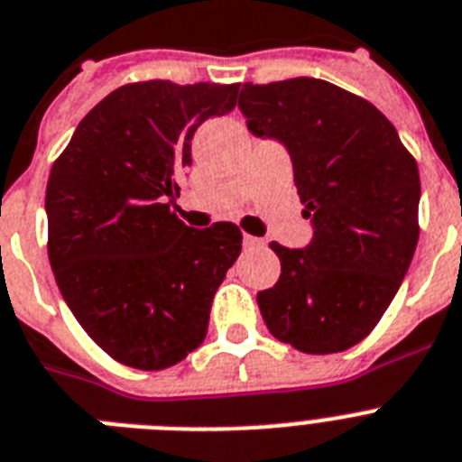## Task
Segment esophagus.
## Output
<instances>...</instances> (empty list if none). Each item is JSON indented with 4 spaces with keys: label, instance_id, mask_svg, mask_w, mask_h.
<instances>
[{
    "label": "esophagus",
    "instance_id": "1",
    "mask_svg": "<svg viewBox=\"0 0 462 462\" xmlns=\"http://www.w3.org/2000/svg\"><path fill=\"white\" fill-rule=\"evenodd\" d=\"M243 245H245L247 250H252V247H263V240L254 238V236H250V234H245V236H243Z\"/></svg>",
    "mask_w": 462,
    "mask_h": 462
}]
</instances>
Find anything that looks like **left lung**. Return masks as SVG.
I'll return each instance as SVG.
<instances>
[{
    "mask_svg": "<svg viewBox=\"0 0 462 462\" xmlns=\"http://www.w3.org/2000/svg\"><path fill=\"white\" fill-rule=\"evenodd\" d=\"M238 105L254 135L287 147L315 226L306 250L271 243L280 278L257 294L263 322L301 353L348 350L372 334L411 263L416 159L372 102L322 79L245 84Z\"/></svg>",
    "mask_w": 462,
    "mask_h": 462,
    "instance_id": "left-lung-1",
    "label": "left lung"
}]
</instances>
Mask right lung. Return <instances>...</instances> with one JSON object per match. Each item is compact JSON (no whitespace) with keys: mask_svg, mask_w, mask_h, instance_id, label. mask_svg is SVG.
<instances>
[{"mask_svg":"<svg viewBox=\"0 0 462 462\" xmlns=\"http://www.w3.org/2000/svg\"><path fill=\"white\" fill-rule=\"evenodd\" d=\"M238 88L168 79L121 86L81 118L51 168L55 282L86 334L121 365L168 369L208 334L243 234L231 222L187 226L171 199L191 165L196 128L231 112Z\"/></svg>","mask_w":462,"mask_h":462,"instance_id":"obj_1","label":"right lung"}]
</instances>
